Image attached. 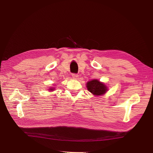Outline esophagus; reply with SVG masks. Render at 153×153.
Segmentation results:
<instances>
[{
    "instance_id": "esophagus-1",
    "label": "esophagus",
    "mask_w": 153,
    "mask_h": 153,
    "mask_svg": "<svg viewBox=\"0 0 153 153\" xmlns=\"http://www.w3.org/2000/svg\"><path fill=\"white\" fill-rule=\"evenodd\" d=\"M78 74H72V78L73 79H77V77H78Z\"/></svg>"
}]
</instances>
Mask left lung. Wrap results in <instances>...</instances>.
Returning <instances> with one entry per match:
<instances>
[{
  "mask_svg": "<svg viewBox=\"0 0 153 153\" xmlns=\"http://www.w3.org/2000/svg\"><path fill=\"white\" fill-rule=\"evenodd\" d=\"M88 91L95 95H100L105 94L107 91V86L99 82L98 80H92L87 83Z\"/></svg>",
  "mask_w": 153,
  "mask_h": 153,
  "instance_id": "8db88e82",
  "label": "left lung"
}]
</instances>
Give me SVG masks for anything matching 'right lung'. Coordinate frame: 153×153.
Instances as JSON below:
<instances>
[{"instance_id":"obj_1","label":"right lung","mask_w":153,"mask_h":153,"mask_svg":"<svg viewBox=\"0 0 153 153\" xmlns=\"http://www.w3.org/2000/svg\"><path fill=\"white\" fill-rule=\"evenodd\" d=\"M50 90H51V91H54V89H52V88H50Z\"/></svg>"}]
</instances>
